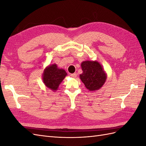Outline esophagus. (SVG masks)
Returning a JSON list of instances; mask_svg holds the SVG:
<instances>
[{
	"mask_svg": "<svg viewBox=\"0 0 146 146\" xmlns=\"http://www.w3.org/2000/svg\"><path fill=\"white\" fill-rule=\"evenodd\" d=\"M70 76H71L72 78H76V77H77V74H76V73H74V74H70Z\"/></svg>",
	"mask_w": 146,
	"mask_h": 146,
	"instance_id": "34e87169",
	"label": "esophagus"
}]
</instances>
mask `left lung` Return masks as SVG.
<instances>
[{"label":"left lung","mask_w":146,"mask_h":146,"mask_svg":"<svg viewBox=\"0 0 146 146\" xmlns=\"http://www.w3.org/2000/svg\"><path fill=\"white\" fill-rule=\"evenodd\" d=\"M83 70L80 78L90 91L99 90L102 87L107 78L103 66L97 61H83L81 63Z\"/></svg>","instance_id":"1"}]
</instances>
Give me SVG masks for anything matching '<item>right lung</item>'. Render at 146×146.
<instances>
[{"instance_id":"obj_1","label":"right lung","mask_w":146,"mask_h":146,"mask_svg":"<svg viewBox=\"0 0 146 146\" xmlns=\"http://www.w3.org/2000/svg\"><path fill=\"white\" fill-rule=\"evenodd\" d=\"M67 75L65 70L58 68L56 64H50L44 70L42 82L46 87L55 92Z\"/></svg>"}]
</instances>
